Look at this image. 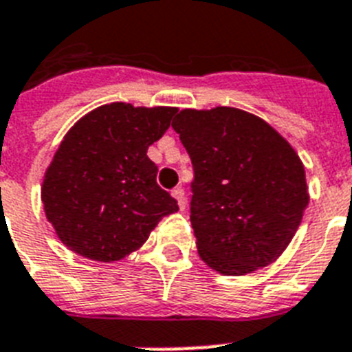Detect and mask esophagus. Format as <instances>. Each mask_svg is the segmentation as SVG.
Wrapping results in <instances>:
<instances>
[{
    "label": "esophagus",
    "instance_id": "esophagus-1",
    "mask_svg": "<svg viewBox=\"0 0 352 352\" xmlns=\"http://www.w3.org/2000/svg\"><path fill=\"white\" fill-rule=\"evenodd\" d=\"M171 195H173V199L177 201V206H179V210H184L186 208V197H184V190L182 188H175V190H171Z\"/></svg>",
    "mask_w": 352,
    "mask_h": 352
}]
</instances>
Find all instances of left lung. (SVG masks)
<instances>
[{
  "mask_svg": "<svg viewBox=\"0 0 352 352\" xmlns=\"http://www.w3.org/2000/svg\"><path fill=\"white\" fill-rule=\"evenodd\" d=\"M171 127L193 164L192 221L199 256L223 276L274 263L309 204L305 168L263 118L237 107L182 109Z\"/></svg>",
  "mask_w": 352,
  "mask_h": 352,
  "instance_id": "8db88e82",
  "label": "left lung"
}]
</instances>
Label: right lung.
<instances>
[{"label": "right lung", "instance_id": "obj_1", "mask_svg": "<svg viewBox=\"0 0 352 352\" xmlns=\"http://www.w3.org/2000/svg\"><path fill=\"white\" fill-rule=\"evenodd\" d=\"M175 113L113 102L69 129L41 184L47 221L69 250L93 261H120L179 210L157 184L159 170L148 157Z\"/></svg>", "mask_w": 352, "mask_h": 352}]
</instances>
